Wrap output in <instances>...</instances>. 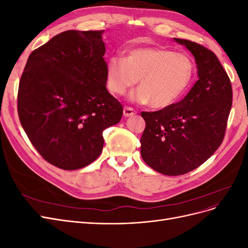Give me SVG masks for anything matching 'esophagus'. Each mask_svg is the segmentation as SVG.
I'll return each instance as SVG.
<instances>
[{
  "instance_id": "obj_1",
  "label": "esophagus",
  "mask_w": 248,
  "mask_h": 248,
  "mask_svg": "<svg viewBox=\"0 0 248 248\" xmlns=\"http://www.w3.org/2000/svg\"><path fill=\"white\" fill-rule=\"evenodd\" d=\"M136 114V110H134L132 108H128V107H125L123 109V115L124 117H131Z\"/></svg>"
}]
</instances>
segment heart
<instances>
[{"mask_svg": "<svg viewBox=\"0 0 248 248\" xmlns=\"http://www.w3.org/2000/svg\"><path fill=\"white\" fill-rule=\"evenodd\" d=\"M193 60L184 52L159 47H140L115 56L107 67V85L109 91L121 96L137 84L140 87L131 96L139 103H149L164 108L177 102L188 90L194 78Z\"/></svg>", "mask_w": 248, "mask_h": 248, "instance_id": "1", "label": "heart"}]
</instances>
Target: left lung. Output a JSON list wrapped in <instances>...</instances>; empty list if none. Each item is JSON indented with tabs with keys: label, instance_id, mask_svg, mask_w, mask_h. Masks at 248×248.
<instances>
[{
	"label": "left lung",
	"instance_id": "obj_1",
	"mask_svg": "<svg viewBox=\"0 0 248 248\" xmlns=\"http://www.w3.org/2000/svg\"><path fill=\"white\" fill-rule=\"evenodd\" d=\"M174 40L196 60L199 79L184 98L158 111H142V159L156 171L179 176L199 168L221 145L232 108V86L213 51L185 39Z\"/></svg>",
	"mask_w": 248,
	"mask_h": 248
}]
</instances>
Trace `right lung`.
Listing matches in <instances>:
<instances>
[{"label": "right lung", "instance_id": "1", "mask_svg": "<svg viewBox=\"0 0 248 248\" xmlns=\"http://www.w3.org/2000/svg\"><path fill=\"white\" fill-rule=\"evenodd\" d=\"M101 31L69 30L30 55L20 78L17 110L22 128L52 166L87 167L102 151L103 130L123 108L107 90Z\"/></svg>", "mask_w": 248, "mask_h": 248}]
</instances>
